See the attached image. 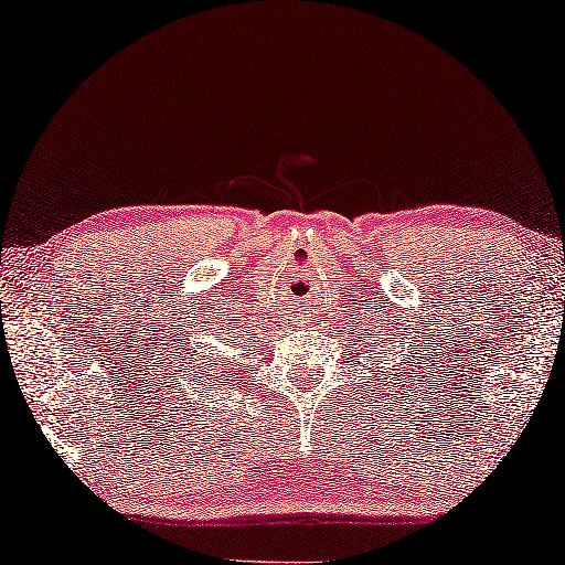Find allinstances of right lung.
<instances>
[{"label":"right lung","mask_w":565,"mask_h":565,"mask_svg":"<svg viewBox=\"0 0 565 565\" xmlns=\"http://www.w3.org/2000/svg\"><path fill=\"white\" fill-rule=\"evenodd\" d=\"M215 365H217V363H215Z\"/></svg>","instance_id":"add662e5"}]
</instances>
